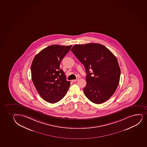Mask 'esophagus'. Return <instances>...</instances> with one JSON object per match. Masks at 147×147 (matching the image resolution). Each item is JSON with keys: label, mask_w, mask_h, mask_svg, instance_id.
<instances>
[{"label": "esophagus", "mask_w": 147, "mask_h": 147, "mask_svg": "<svg viewBox=\"0 0 147 147\" xmlns=\"http://www.w3.org/2000/svg\"><path fill=\"white\" fill-rule=\"evenodd\" d=\"M78 78H77V79H76V80H72V81H71V82H77V81H78Z\"/></svg>", "instance_id": "1"}]
</instances>
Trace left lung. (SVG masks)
Masks as SVG:
<instances>
[{
  "label": "left lung",
  "mask_w": 147,
  "mask_h": 147,
  "mask_svg": "<svg viewBox=\"0 0 147 147\" xmlns=\"http://www.w3.org/2000/svg\"><path fill=\"white\" fill-rule=\"evenodd\" d=\"M71 51L84 65L87 74L85 96L96 104L107 101L115 92L120 80L116 57L105 46L96 43L76 45Z\"/></svg>",
  "instance_id": "1"
}]
</instances>
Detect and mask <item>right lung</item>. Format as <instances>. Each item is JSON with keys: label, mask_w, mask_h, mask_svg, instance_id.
I'll return each mask as SVG.
<instances>
[{"label": "right lung", "mask_w": 147, "mask_h": 147, "mask_svg": "<svg viewBox=\"0 0 147 147\" xmlns=\"http://www.w3.org/2000/svg\"><path fill=\"white\" fill-rule=\"evenodd\" d=\"M72 46L51 45L33 59L31 65L32 80L40 96L47 102H58L68 91L70 82L66 80L60 65Z\"/></svg>", "instance_id": "obj_1"}]
</instances>
